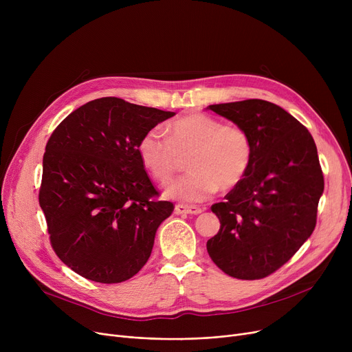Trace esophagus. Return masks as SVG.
Wrapping results in <instances>:
<instances>
[{"mask_svg": "<svg viewBox=\"0 0 352 352\" xmlns=\"http://www.w3.org/2000/svg\"><path fill=\"white\" fill-rule=\"evenodd\" d=\"M202 210L199 207H188V206H182V204H177L175 206V214H188V215H198L201 214Z\"/></svg>", "mask_w": 352, "mask_h": 352, "instance_id": "34e87169", "label": "esophagus"}]
</instances>
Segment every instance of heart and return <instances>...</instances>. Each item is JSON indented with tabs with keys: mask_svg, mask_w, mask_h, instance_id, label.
I'll return each instance as SVG.
<instances>
[{
	"mask_svg": "<svg viewBox=\"0 0 352 352\" xmlns=\"http://www.w3.org/2000/svg\"><path fill=\"white\" fill-rule=\"evenodd\" d=\"M137 151L145 168L161 182L173 177L181 157L188 154L190 173L164 188L166 197L184 202L204 201L219 187H236L252 162V141L244 128L201 113L174 121L168 126V138L158 129L146 131Z\"/></svg>",
	"mask_w": 352,
	"mask_h": 352,
	"instance_id": "obj_1",
	"label": "heart"
}]
</instances>
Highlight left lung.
<instances>
[{
  "instance_id": "left-lung-1",
  "label": "left lung",
  "mask_w": 352,
  "mask_h": 352,
  "mask_svg": "<svg viewBox=\"0 0 352 352\" xmlns=\"http://www.w3.org/2000/svg\"><path fill=\"white\" fill-rule=\"evenodd\" d=\"M244 128L252 141L247 175L211 207L221 227L207 243L218 268L238 280H260L283 267L311 236L324 177L308 129L264 100L207 107Z\"/></svg>"
}]
</instances>
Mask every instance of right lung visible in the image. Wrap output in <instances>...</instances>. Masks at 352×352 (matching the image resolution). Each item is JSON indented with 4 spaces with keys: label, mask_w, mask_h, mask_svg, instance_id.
Segmentation results:
<instances>
[{
    "label": "right lung",
    "mask_w": 352,
    "mask_h": 352,
    "mask_svg": "<svg viewBox=\"0 0 352 352\" xmlns=\"http://www.w3.org/2000/svg\"><path fill=\"white\" fill-rule=\"evenodd\" d=\"M174 116L104 97L72 111L50 137L40 206L55 254L84 278L122 283L150 258L174 206L155 199L137 146Z\"/></svg>",
    "instance_id": "add662e5"
}]
</instances>
